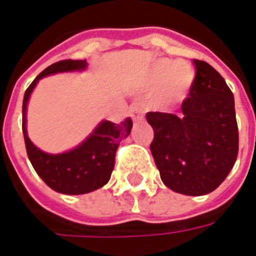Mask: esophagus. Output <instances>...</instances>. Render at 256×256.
<instances>
[{
	"instance_id": "34e87169",
	"label": "esophagus",
	"mask_w": 256,
	"mask_h": 256,
	"mask_svg": "<svg viewBox=\"0 0 256 256\" xmlns=\"http://www.w3.org/2000/svg\"><path fill=\"white\" fill-rule=\"evenodd\" d=\"M130 115L133 118L134 120H137V119H141L142 118V111H141V108H140L138 104H133V106H130Z\"/></svg>"
}]
</instances>
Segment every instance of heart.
Returning <instances> with one entry per match:
<instances>
[{
	"label": "heart",
	"mask_w": 256,
	"mask_h": 256,
	"mask_svg": "<svg viewBox=\"0 0 256 256\" xmlns=\"http://www.w3.org/2000/svg\"><path fill=\"white\" fill-rule=\"evenodd\" d=\"M194 79L193 68L185 62L159 60L150 74V84L154 86L152 100L156 106H170L181 102L188 96Z\"/></svg>",
	"instance_id": "1"
}]
</instances>
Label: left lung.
<instances>
[{"label":"left lung","mask_w":256,"mask_h":256,"mask_svg":"<svg viewBox=\"0 0 256 256\" xmlns=\"http://www.w3.org/2000/svg\"><path fill=\"white\" fill-rule=\"evenodd\" d=\"M196 75L182 101V116L148 112L150 152L167 188L188 196L212 192L234 166L238 128L233 93L220 72L193 60Z\"/></svg>","instance_id":"obj_1"}]
</instances>
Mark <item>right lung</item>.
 I'll list each match as a JSON object with an SVG mask.
<instances>
[{"label": "right lung", "mask_w": 256, "mask_h": 256, "mask_svg": "<svg viewBox=\"0 0 256 256\" xmlns=\"http://www.w3.org/2000/svg\"><path fill=\"white\" fill-rule=\"evenodd\" d=\"M86 66V60H62L49 66L32 80V84L26 90L23 98L22 126L28 159L44 182L53 190L64 194H84L104 186L111 178L119 142L128 137L133 128L130 118L119 124L102 120L82 144L72 150L58 155L45 154L31 142L26 128V112L31 92L38 80L50 74L80 71L84 70Z\"/></svg>", "instance_id": "1"}]
</instances>
